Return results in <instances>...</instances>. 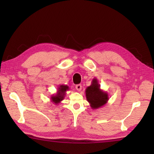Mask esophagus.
<instances>
[{
	"instance_id": "34e87169",
	"label": "esophagus",
	"mask_w": 154,
	"mask_h": 154,
	"mask_svg": "<svg viewBox=\"0 0 154 154\" xmlns=\"http://www.w3.org/2000/svg\"><path fill=\"white\" fill-rule=\"evenodd\" d=\"M75 89H76L77 91H81V89H82V86H81V85H80V84L77 85L75 86Z\"/></svg>"
}]
</instances>
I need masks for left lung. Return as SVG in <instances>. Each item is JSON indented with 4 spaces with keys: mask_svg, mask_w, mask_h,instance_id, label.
<instances>
[{
    "mask_svg": "<svg viewBox=\"0 0 154 154\" xmlns=\"http://www.w3.org/2000/svg\"><path fill=\"white\" fill-rule=\"evenodd\" d=\"M86 99L92 109H100L104 106L109 100V94L100 89L97 78H94L91 85L85 89Z\"/></svg>",
    "mask_w": 154,
    "mask_h": 154,
    "instance_id": "1",
    "label": "left lung"
}]
</instances>
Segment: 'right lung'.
Wrapping results in <instances>:
<instances>
[{"label": "right lung", "mask_w": 154, "mask_h": 154, "mask_svg": "<svg viewBox=\"0 0 154 154\" xmlns=\"http://www.w3.org/2000/svg\"><path fill=\"white\" fill-rule=\"evenodd\" d=\"M68 90H69V87L66 85H60L57 88V93L51 95L50 98L51 102L55 104L60 103L64 99L67 91Z\"/></svg>", "instance_id": "obj_1"}]
</instances>
